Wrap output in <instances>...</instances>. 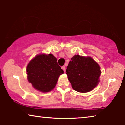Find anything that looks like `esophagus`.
<instances>
[{
    "instance_id": "obj_1",
    "label": "esophagus",
    "mask_w": 125,
    "mask_h": 125,
    "mask_svg": "<svg viewBox=\"0 0 125 125\" xmlns=\"http://www.w3.org/2000/svg\"><path fill=\"white\" fill-rule=\"evenodd\" d=\"M62 69L65 72V66H64H64L62 67Z\"/></svg>"
}]
</instances>
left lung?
Returning a JSON list of instances; mask_svg holds the SVG:
<instances>
[{"instance_id":"left-lung-1","label":"left lung","mask_w":125,"mask_h":125,"mask_svg":"<svg viewBox=\"0 0 125 125\" xmlns=\"http://www.w3.org/2000/svg\"><path fill=\"white\" fill-rule=\"evenodd\" d=\"M100 65L89 56L74 55L66 69V74L74 90L87 93L94 89L100 82Z\"/></svg>"}]
</instances>
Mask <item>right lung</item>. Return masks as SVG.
Masks as SVG:
<instances>
[{"mask_svg":"<svg viewBox=\"0 0 125 125\" xmlns=\"http://www.w3.org/2000/svg\"><path fill=\"white\" fill-rule=\"evenodd\" d=\"M64 71L52 53L39 54L30 61L26 67L27 78L33 88L47 93L55 88L58 78Z\"/></svg>","mask_w":125,"mask_h":125,"instance_id":"right-lung-1","label":"right lung"}]
</instances>
